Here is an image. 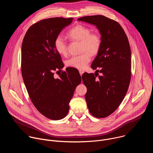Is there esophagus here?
Here are the masks:
<instances>
[{
  "label": "esophagus",
  "instance_id": "1",
  "mask_svg": "<svg viewBox=\"0 0 153 153\" xmlns=\"http://www.w3.org/2000/svg\"><path fill=\"white\" fill-rule=\"evenodd\" d=\"M79 73H80V76H82V75L83 74V73H84V71H83V70H79Z\"/></svg>",
  "mask_w": 153,
  "mask_h": 153
}]
</instances>
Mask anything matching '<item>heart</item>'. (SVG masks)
Returning <instances> with one entry per match:
<instances>
[{"label": "heart", "instance_id": "1", "mask_svg": "<svg viewBox=\"0 0 153 153\" xmlns=\"http://www.w3.org/2000/svg\"><path fill=\"white\" fill-rule=\"evenodd\" d=\"M90 32L91 30L89 28L78 25L68 33V36L70 37L80 41V51L83 52L79 55L70 57L66 62L68 67L83 70L91 61V54H96L99 52L102 44L101 37L98 33ZM54 44L56 51L60 55L66 56L68 54L67 42L63 36H57Z\"/></svg>", "mask_w": 153, "mask_h": 153}]
</instances>
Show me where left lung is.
<instances>
[{"label":"left lung","instance_id":"left-lung-1","mask_svg":"<svg viewBox=\"0 0 153 153\" xmlns=\"http://www.w3.org/2000/svg\"><path fill=\"white\" fill-rule=\"evenodd\" d=\"M77 20L95 25L101 35V47L91 64L93 70H100L94 74L85 73L82 77L87 88L85 100L90 113L104 118L115 111L128 89L131 75L129 41L120 24L105 16H84Z\"/></svg>","mask_w":153,"mask_h":153}]
</instances>
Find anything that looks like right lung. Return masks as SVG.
Here are the masks:
<instances>
[{"label": "right lung", "mask_w": 153, "mask_h": 153, "mask_svg": "<svg viewBox=\"0 0 153 153\" xmlns=\"http://www.w3.org/2000/svg\"><path fill=\"white\" fill-rule=\"evenodd\" d=\"M73 18L53 17L31 25L24 38L21 50L22 75L28 95L37 110L46 117L60 120L69 111L75 88L81 82L76 68L54 77L64 65L54 47V40Z\"/></svg>", "instance_id": "right-lung-1"}]
</instances>
